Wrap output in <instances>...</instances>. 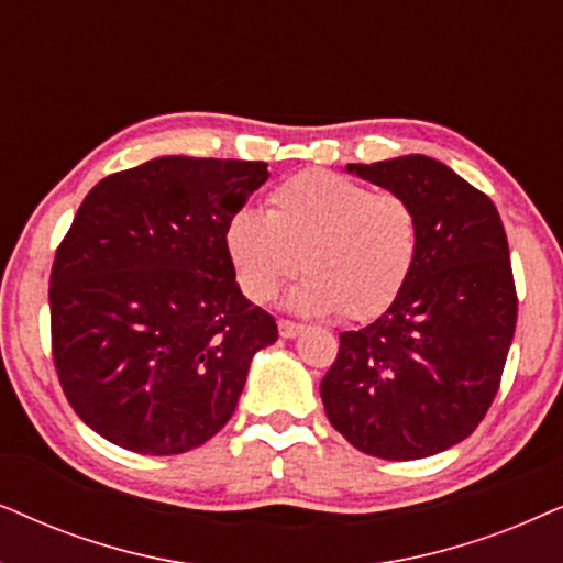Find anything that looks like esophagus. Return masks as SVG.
<instances>
[{
    "label": "esophagus",
    "instance_id": "esophagus-1",
    "mask_svg": "<svg viewBox=\"0 0 563 563\" xmlns=\"http://www.w3.org/2000/svg\"><path fill=\"white\" fill-rule=\"evenodd\" d=\"M277 329H280L283 340H294V336H298V334L303 332L301 324H296V321H288V319L277 321Z\"/></svg>",
    "mask_w": 563,
    "mask_h": 563
}]
</instances>
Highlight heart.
<instances>
[{
    "instance_id": "1",
    "label": "heart",
    "mask_w": 563,
    "mask_h": 563,
    "mask_svg": "<svg viewBox=\"0 0 563 563\" xmlns=\"http://www.w3.org/2000/svg\"><path fill=\"white\" fill-rule=\"evenodd\" d=\"M239 288L267 303L301 267L288 306L303 317L371 319L391 306L415 267L419 221L396 192L309 169L269 195V211L242 208L223 234Z\"/></svg>"
}]
</instances>
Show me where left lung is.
I'll use <instances>...</instances> for the list:
<instances>
[{
  "label": "left lung",
  "instance_id": "left-lung-1",
  "mask_svg": "<svg viewBox=\"0 0 563 563\" xmlns=\"http://www.w3.org/2000/svg\"><path fill=\"white\" fill-rule=\"evenodd\" d=\"M344 169L415 206L419 250L391 306L340 334L321 401L357 451L427 459L466 440L497 396L517 321L505 227L482 190L432 156Z\"/></svg>",
  "mask_w": 563,
  "mask_h": 563
}]
</instances>
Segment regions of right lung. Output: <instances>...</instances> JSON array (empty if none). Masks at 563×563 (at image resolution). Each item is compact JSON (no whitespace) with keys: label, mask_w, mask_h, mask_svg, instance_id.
<instances>
[{"label":"right lung","mask_w":563,"mask_h":563,"mask_svg":"<svg viewBox=\"0 0 563 563\" xmlns=\"http://www.w3.org/2000/svg\"><path fill=\"white\" fill-rule=\"evenodd\" d=\"M267 177L265 162L156 156L81 200L51 269V340L66 399L112 445L187 453L234 415L277 324L244 298L223 234Z\"/></svg>","instance_id":"right-lung-1"}]
</instances>
